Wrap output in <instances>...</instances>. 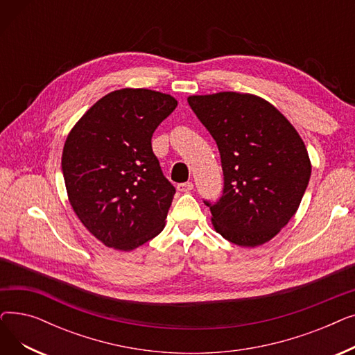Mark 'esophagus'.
<instances>
[{
  "instance_id": "esophagus-1",
  "label": "esophagus",
  "mask_w": 355,
  "mask_h": 355,
  "mask_svg": "<svg viewBox=\"0 0 355 355\" xmlns=\"http://www.w3.org/2000/svg\"><path fill=\"white\" fill-rule=\"evenodd\" d=\"M193 187H194L193 182H182V184L177 185V190L181 193H189L193 190Z\"/></svg>"
}]
</instances>
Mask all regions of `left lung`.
I'll return each instance as SVG.
<instances>
[{
  "instance_id": "left-lung-1",
  "label": "left lung",
  "mask_w": 355,
  "mask_h": 355,
  "mask_svg": "<svg viewBox=\"0 0 355 355\" xmlns=\"http://www.w3.org/2000/svg\"><path fill=\"white\" fill-rule=\"evenodd\" d=\"M217 142L225 190L211 211L214 230L241 248L266 243L297 211L311 177L306 146L266 99L239 92L187 98Z\"/></svg>"
}]
</instances>
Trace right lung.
Instances as JSON below:
<instances>
[{
  "mask_svg": "<svg viewBox=\"0 0 355 355\" xmlns=\"http://www.w3.org/2000/svg\"><path fill=\"white\" fill-rule=\"evenodd\" d=\"M178 102L125 87L99 99L66 138L62 170L70 206L107 248L130 252L162 232L175 194L151 138Z\"/></svg>",
  "mask_w": 355,
  "mask_h": 355,
  "instance_id": "obj_1",
  "label": "right lung"
}]
</instances>
